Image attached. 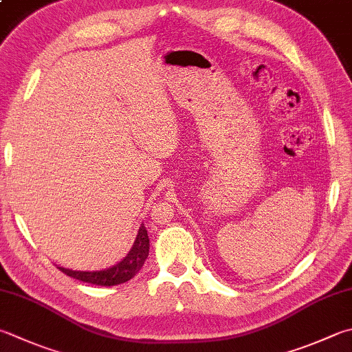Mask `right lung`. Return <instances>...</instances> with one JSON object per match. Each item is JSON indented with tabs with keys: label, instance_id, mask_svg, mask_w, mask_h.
Wrapping results in <instances>:
<instances>
[{
	"label": "right lung",
	"instance_id": "add662e5",
	"mask_svg": "<svg viewBox=\"0 0 352 352\" xmlns=\"http://www.w3.org/2000/svg\"><path fill=\"white\" fill-rule=\"evenodd\" d=\"M148 250L150 239L147 234V230H145L142 225V227L139 228V233L136 236L133 247L130 250V253L125 256L121 262L113 265V267L101 271H73L69 268H63L61 265H56V268L76 280L99 285V287H113V285H119L133 279L139 273V270L142 268L145 258L148 257Z\"/></svg>",
	"mask_w": 352,
	"mask_h": 352
}]
</instances>
